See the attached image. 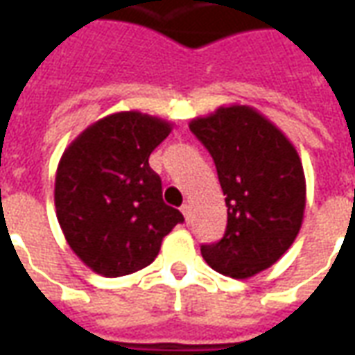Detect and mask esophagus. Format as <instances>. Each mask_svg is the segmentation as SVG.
I'll return each instance as SVG.
<instances>
[{
  "label": "esophagus",
  "mask_w": 355,
  "mask_h": 355,
  "mask_svg": "<svg viewBox=\"0 0 355 355\" xmlns=\"http://www.w3.org/2000/svg\"><path fill=\"white\" fill-rule=\"evenodd\" d=\"M180 211H182V215L186 216V220H190V211H192V207H190V203H184V205L180 207Z\"/></svg>",
  "instance_id": "34e87169"
}]
</instances>
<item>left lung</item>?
I'll return each mask as SVG.
<instances>
[{"label": "left lung", "mask_w": 355, "mask_h": 355, "mask_svg": "<svg viewBox=\"0 0 355 355\" xmlns=\"http://www.w3.org/2000/svg\"><path fill=\"white\" fill-rule=\"evenodd\" d=\"M190 131L213 157L228 207L224 238L201 245V254L218 274L247 279L297 239L306 207L302 162L293 142L245 104L196 117Z\"/></svg>", "instance_id": "obj_1"}]
</instances>
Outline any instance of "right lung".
Returning a JSON list of instances; mask_svg holds the SVG:
<instances>
[{"mask_svg":"<svg viewBox=\"0 0 355 355\" xmlns=\"http://www.w3.org/2000/svg\"><path fill=\"white\" fill-rule=\"evenodd\" d=\"M171 123L140 112H117L89 125L66 148L55 178L57 218L80 261L104 277L152 264L182 213L165 205L162 178L148 157Z\"/></svg>","mask_w":355,"mask_h":355,"instance_id":"1","label":"right lung"}]
</instances>
